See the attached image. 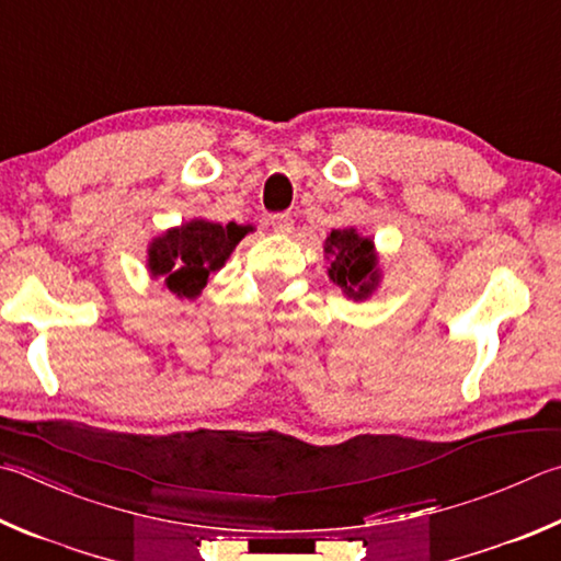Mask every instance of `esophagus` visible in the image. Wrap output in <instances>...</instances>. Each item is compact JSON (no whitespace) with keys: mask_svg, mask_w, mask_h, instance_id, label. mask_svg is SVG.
<instances>
[{"mask_svg":"<svg viewBox=\"0 0 561 561\" xmlns=\"http://www.w3.org/2000/svg\"><path fill=\"white\" fill-rule=\"evenodd\" d=\"M272 230L279 232V236H289L294 230V220L289 213H277V216H272Z\"/></svg>","mask_w":561,"mask_h":561,"instance_id":"34e87169","label":"esophagus"}]
</instances>
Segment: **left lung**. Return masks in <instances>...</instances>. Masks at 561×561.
<instances>
[{
    "instance_id": "1",
    "label": "left lung",
    "mask_w": 561,
    "mask_h": 561,
    "mask_svg": "<svg viewBox=\"0 0 561 561\" xmlns=\"http://www.w3.org/2000/svg\"><path fill=\"white\" fill-rule=\"evenodd\" d=\"M323 254L329 260V279L341 287L345 297L365 301L378 291L382 282V264L375 242L360 236L355 228L331 230L323 242Z\"/></svg>"
}]
</instances>
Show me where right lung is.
I'll use <instances>...</instances> for the list:
<instances>
[{"label":"right lung","mask_w":561,"mask_h":561,"mask_svg":"<svg viewBox=\"0 0 561 561\" xmlns=\"http://www.w3.org/2000/svg\"><path fill=\"white\" fill-rule=\"evenodd\" d=\"M252 226L238 222H213L193 218L169 228L149 242L147 272L151 279H161L164 289L179 299H198L213 272L228 262L238 242L252 232Z\"/></svg>","instance_id":"obj_1"}]
</instances>
